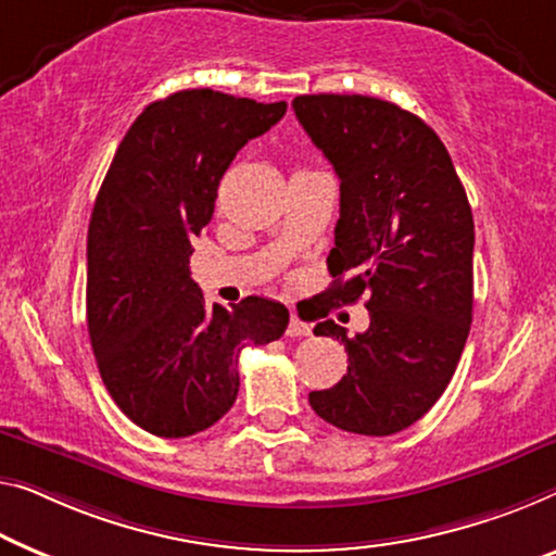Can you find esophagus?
I'll return each instance as SVG.
<instances>
[{
  "label": "esophagus",
  "mask_w": 556,
  "mask_h": 556,
  "mask_svg": "<svg viewBox=\"0 0 556 556\" xmlns=\"http://www.w3.org/2000/svg\"><path fill=\"white\" fill-rule=\"evenodd\" d=\"M312 329L309 325H304V321L292 314V319H289V327H287V337H309Z\"/></svg>",
  "instance_id": "1"
}]
</instances>
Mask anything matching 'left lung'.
<instances>
[{
	"instance_id": "left-lung-1",
	"label": "left lung",
	"mask_w": 556,
	"mask_h": 556,
	"mask_svg": "<svg viewBox=\"0 0 556 556\" xmlns=\"http://www.w3.org/2000/svg\"><path fill=\"white\" fill-rule=\"evenodd\" d=\"M294 114L339 177V219L327 256L334 304L367 296L369 327L334 319L317 337L344 344L350 367L309 394L337 429L387 437L425 417L444 394L469 337L475 219L452 156L417 114L377 97L302 94Z\"/></svg>"
}]
</instances>
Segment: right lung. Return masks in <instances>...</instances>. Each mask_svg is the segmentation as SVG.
I'll use <instances>...</instances> for the list:
<instances>
[{
    "mask_svg": "<svg viewBox=\"0 0 556 556\" xmlns=\"http://www.w3.org/2000/svg\"><path fill=\"white\" fill-rule=\"evenodd\" d=\"M214 89L152 102L131 124L99 189L87 235V327L99 375L144 432H204L231 409L239 354L285 334V304L204 302L189 277L194 237L210 225L219 179L250 139L285 117Z\"/></svg>",
    "mask_w": 556,
    "mask_h": 556,
    "instance_id": "obj_1",
    "label": "right lung"
}]
</instances>
